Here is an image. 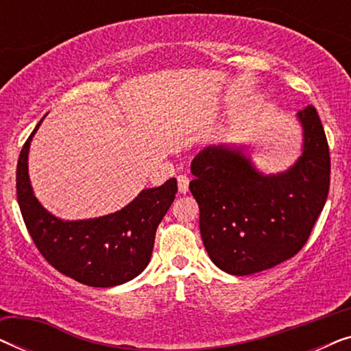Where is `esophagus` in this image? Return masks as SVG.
Wrapping results in <instances>:
<instances>
[{
  "label": "esophagus",
  "mask_w": 351,
  "mask_h": 351,
  "mask_svg": "<svg viewBox=\"0 0 351 351\" xmlns=\"http://www.w3.org/2000/svg\"><path fill=\"white\" fill-rule=\"evenodd\" d=\"M189 184H190V179L186 177L185 174H180L177 176V185H179V191L180 193H186L189 191Z\"/></svg>",
  "instance_id": "34e87169"
}]
</instances>
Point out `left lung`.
Wrapping results in <instances>:
<instances>
[{
	"label": "left lung",
	"mask_w": 351,
	"mask_h": 351,
	"mask_svg": "<svg viewBox=\"0 0 351 351\" xmlns=\"http://www.w3.org/2000/svg\"><path fill=\"white\" fill-rule=\"evenodd\" d=\"M304 152L286 172L263 176L243 148L208 147L191 161L190 191L210 261L246 276L287 261L304 247L329 193L330 158L313 105L299 113Z\"/></svg>",
	"instance_id": "obj_1"
}]
</instances>
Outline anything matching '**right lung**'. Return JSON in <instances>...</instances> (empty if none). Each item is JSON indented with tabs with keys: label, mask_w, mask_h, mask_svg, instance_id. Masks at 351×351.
I'll list each match as a JSON object with an SVG mask.
<instances>
[{
	"label": "right lung",
	"mask_w": 351,
	"mask_h": 351,
	"mask_svg": "<svg viewBox=\"0 0 351 351\" xmlns=\"http://www.w3.org/2000/svg\"><path fill=\"white\" fill-rule=\"evenodd\" d=\"M35 131L23 143L17 161V201L28 233L41 256L57 271L93 287L123 285L145 270L160 222L177 193V180L142 190L132 203L114 214L64 222L33 195L28 177V150Z\"/></svg>",
	"instance_id": "1"
}]
</instances>
